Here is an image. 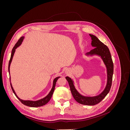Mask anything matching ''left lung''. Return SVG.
I'll list each match as a JSON object with an SVG mask.
<instances>
[{
  "label": "left lung",
  "mask_w": 130,
  "mask_h": 130,
  "mask_svg": "<svg viewBox=\"0 0 130 130\" xmlns=\"http://www.w3.org/2000/svg\"><path fill=\"white\" fill-rule=\"evenodd\" d=\"M89 36L91 37L92 46L95 47L93 49L91 50L89 52L86 53V55H96L100 56L102 60H103L104 63L107 68V85L104 91L99 95L95 96H85L81 95L78 93L76 88H75L73 81L69 77H66V80L68 82L70 87V91L72 92V95L77 103L85 105H95L99 103L100 101L103 100L105 97L107 95L111 89L112 82V77L113 74V63L111 57V53L108 47L105 45L103 42H101L94 35L89 34Z\"/></svg>",
  "instance_id": "1"
}]
</instances>
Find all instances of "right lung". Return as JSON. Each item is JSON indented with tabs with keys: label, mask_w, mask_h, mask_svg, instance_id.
Wrapping results in <instances>:
<instances>
[{
	"label": "right lung",
	"mask_w": 130,
	"mask_h": 130,
	"mask_svg": "<svg viewBox=\"0 0 130 130\" xmlns=\"http://www.w3.org/2000/svg\"><path fill=\"white\" fill-rule=\"evenodd\" d=\"M23 39H24V37H21L20 38H19V40L18 41V42L16 43V44H15L14 46V47L13 48L12 50V52H11V58H10V60L9 61V72L10 73V64H11V63L12 62V58L13 56V55L14 54V52L15 51V49H16L17 47H18L19 45H20L22 43L23 41ZM60 77H56L55 79L53 81V87L51 89L50 92H49V93L47 95L45 98H43V99H41L40 100H38L37 101H30V100H23L21 99L20 98H18V96L17 95V94H15L14 90L12 87V86L11 83H10L11 85V87L12 88V91L13 92V93L14 94V95H15L18 99H19V100L20 101L21 103L24 104L26 106H29V107H40V106H42L43 105H45L46 104H47L48 103V102L50 101L51 98H52V95H53V94L54 93V89H55V85H56V81L58 80V78ZM11 80V78L10 77V81ZM11 82V81H10Z\"/></svg>",
	"instance_id": "obj_1"
}]
</instances>
